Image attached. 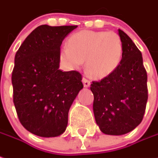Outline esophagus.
I'll use <instances>...</instances> for the list:
<instances>
[{
  "label": "esophagus",
  "mask_w": 158,
  "mask_h": 158,
  "mask_svg": "<svg viewBox=\"0 0 158 158\" xmlns=\"http://www.w3.org/2000/svg\"><path fill=\"white\" fill-rule=\"evenodd\" d=\"M82 82L83 84H84V86L85 87H89L90 85V81L89 80V79H87L86 78H83L82 79Z\"/></svg>",
  "instance_id": "34e87169"
}]
</instances>
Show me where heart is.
I'll return each instance as SVG.
<instances>
[{
  "instance_id": "1",
  "label": "heart",
  "mask_w": 158,
  "mask_h": 158,
  "mask_svg": "<svg viewBox=\"0 0 158 158\" xmlns=\"http://www.w3.org/2000/svg\"><path fill=\"white\" fill-rule=\"evenodd\" d=\"M123 56L121 37L114 31H81L73 34L68 47L60 48V58L68 68L77 69L85 60L87 73L102 79L113 73Z\"/></svg>"
}]
</instances>
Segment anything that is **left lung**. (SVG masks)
<instances>
[{
	"instance_id": "left-lung-1",
	"label": "left lung",
	"mask_w": 158,
	"mask_h": 158,
	"mask_svg": "<svg viewBox=\"0 0 158 158\" xmlns=\"http://www.w3.org/2000/svg\"><path fill=\"white\" fill-rule=\"evenodd\" d=\"M123 56L118 68L100 81H93L95 120L102 133L122 135L133 131L143 120L148 99L147 73L142 54L123 31L118 30Z\"/></svg>"
}]
</instances>
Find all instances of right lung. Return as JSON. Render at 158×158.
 I'll return each instance as SVG.
<instances>
[{
    "label": "right lung",
    "instance_id": "right-lung-1",
    "mask_svg": "<svg viewBox=\"0 0 158 158\" xmlns=\"http://www.w3.org/2000/svg\"><path fill=\"white\" fill-rule=\"evenodd\" d=\"M77 25L37 27L14 58V102L22 126L44 138L65 132L72 103L84 85L77 71L62 72L60 45Z\"/></svg>",
    "mask_w": 158,
    "mask_h": 158
}]
</instances>
